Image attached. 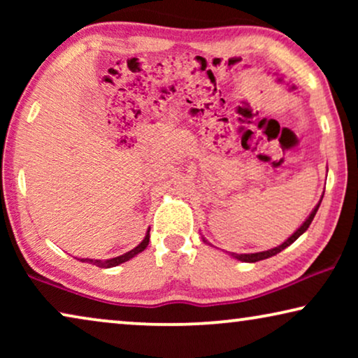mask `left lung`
<instances>
[{"mask_svg": "<svg viewBox=\"0 0 358 358\" xmlns=\"http://www.w3.org/2000/svg\"><path fill=\"white\" fill-rule=\"evenodd\" d=\"M320 205H321V200H320V203L316 205L315 207V210H313V212L310 213V217H308L306 220H305V223L301 224L300 228L296 229L295 233L292 234L290 238L287 239L285 243H282L280 246H277V248H273V249H268V251H262V252H254V254H231V256L234 257V259H238V261H243V262H257V261H264V259H268V257H272V256H275V254H278L280 251H283V249L285 248H288L290 246L292 243H295L298 238L301 236L303 233L306 231L308 228H310V224H311V222H313V218H315V215H316V212H317V208H320ZM205 241V239H203Z\"/></svg>", "mask_w": 358, "mask_h": 358, "instance_id": "1", "label": "left lung"}]
</instances>
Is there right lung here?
I'll list each match as a JSON object with an SVG mask.
<instances>
[{"instance_id": "add662e5", "label": "right lung", "mask_w": 358, "mask_h": 358, "mask_svg": "<svg viewBox=\"0 0 358 358\" xmlns=\"http://www.w3.org/2000/svg\"><path fill=\"white\" fill-rule=\"evenodd\" d=\"M148 243H150V231L146 233L145 239L138 244V246L134 248L129 252L122 254V256H119V257H112V259H109V261H92V259H81V261L83 262H90V264H92V266H97V267H106V268L115 267V266H119V264H122V262L130 261L131 257H135L136 254H140L141 251H145L146 246H148Z\"/></svg>"}]
</instances>
